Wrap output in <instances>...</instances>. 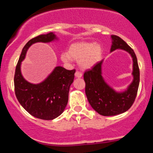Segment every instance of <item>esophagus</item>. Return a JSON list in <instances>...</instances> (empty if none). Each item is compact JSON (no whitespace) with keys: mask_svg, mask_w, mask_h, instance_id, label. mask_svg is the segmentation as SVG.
<instances>
[{"mask_svg":"<svg viewBox=\"0 0 153 153\" xmlns=\"http://www.w3.org/2000/svg\"><path fill=\"white\" fill-rule=\"evenodd\" d=\"M82 73H80V72H79V71H76L75 72V76L76 77V78H81L82 77Z\"/></svg>","mask_w":153,"mask_h":153,"instance_id":"1","label":"esophagus"}]
</instances>
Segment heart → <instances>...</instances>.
Masks as SVG:
<instances>
[{"mask_svg": "<svg viewBox=\"0 0 153 153\" xmlns=\"http://www.w3.org/2000/svg\"><path fill=\"white\" fill-rule=\"evenodd\" d=\"M102 47L94 42H78L70 45L68 52H63L61 59L69 63L72 59L78 61L82 69H90L101 59Z\"/></svg>", "mask_w": 153, "mask_h": 153, "instance_id": "heart-1", "label": "heart"}]
</instances>
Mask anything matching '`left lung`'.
Wrapping results in <instances>:
<instances>
[{"instance_id": "left-lung-1", "label": "left lung", "mask_w": 153, "mask_h": 153, "mask_svg": "<svg viewBox=\"0 0 153 153\" xmlns=\"http://www.w3.org/2000/svg\"><path fill=\"white\" fill-rule=\"evenodd\" d=\"M112 45L110 52L122 50L131 55L133 61V80L123 91H117L105 81L102 76L103 60L91 70L84 73L85 94L94 109L102 116H115L127 111L134 103L140 83V70L134 50L122 39L116 35L111 36Z\"/></svg>"}]
</instances>
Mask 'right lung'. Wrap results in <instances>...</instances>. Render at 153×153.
Here are the masks:
<instances>
[{
  "label": "right lung",
  "mask_w": 153,
  "mask_h": 153,
  "mask_svg": "<svg viewBox=\"0 0 153 153\" xmlns=\"http://www.w3.org/2000/svg\"><path fill=\"white\" fill-rule=\"evenodd\" d=\"M57 39L53 32L31 39L23 48L16 68L14 88L19 102L31 116L44 120H52L64 111L68 102V94L74 80L75 71H68L61 66H57L42 82L34 84L23 77L21 65L28 49L33 44L49 43Z\"/></svg>",
  "instance_id": "right-lung-1"
}]
</instances>
